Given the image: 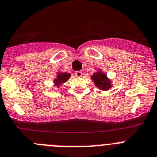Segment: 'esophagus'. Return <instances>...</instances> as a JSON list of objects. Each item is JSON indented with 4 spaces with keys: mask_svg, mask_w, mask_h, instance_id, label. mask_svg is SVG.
Segmentation results:
<instances>
[{
    "mask_svg": "<svg viewBox=\"0 0 157 157\" xmlns=\"http://www.w3.org/2000/svg\"><path fill=\"white\" fill-rule=\"evenodd\" d=\"M74 75H75L76 77H81V76L83 75V73H82L81 71H76L75 73H74Z\"/></svg>",
    "mask_w": 157,
    "mask_h": 157,
    "instance_id": "obj_1",
    "label": "esophagus"
}]
</instances>
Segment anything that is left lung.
I'll return each mask as SVG.
<instances>
[{"label": "left lung", "instance_id": "1", "mask_svg": "<svg viewBox=\"0 0 157 157\" xmlns=\"http://www.w3.org/2000/svg\"><path fill=\"white\" fill-rule=\"evenodd\" d=\"M92 79L94 81L97 87L100 88L101 90H108L111 87V85H110V80H108L106 75L103 74V73H101V72L94 74Z\"/></svg>", "mask_w": 157, "mask_h": 157}]
</instances>
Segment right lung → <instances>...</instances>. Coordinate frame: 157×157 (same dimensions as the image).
I'll use <instances>...</instances> for the list:
<instances>
[{
    "instance_id": "obj_1",
    "label": "right lung",
    "mask_w": 157,
    "mask_h": 157,
    "mask_svg": "<svg viewBox=\"0 0 157 157\" xmlns=\"http://www.w3.org/2000/svg\"><path fill=\"white\" fill-rule=\"evenodd\" d=\"M70 77V74H67V73L59 74L57 76V78L55 80V83H56L57 85H58V84H60L61 83H65V82L67 81V80H68Z\"/></svg>"
}]
</instances>
